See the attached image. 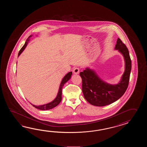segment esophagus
Segmentation results:
<instances>
[{"mask_svg":"<svg viewBox=\"0 0 147 147\" xmlns=\"http://www.w3.org/2000/svg\"><path fill=\"white\" fill-rule=\"evenodd\" d=\"M79 71H80V69L77 67H75V68L73 70V72L75 74H78L79 73Z\"/></svg>","mask_w":147,"mask_h":147,"instance_id":"obj_1","label":"esophagus"}]
</instances>
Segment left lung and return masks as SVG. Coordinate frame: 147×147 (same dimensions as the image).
<instances>
[{
	"instance_id": "1",
	"label": "left lung",
	"mask_w": 147,
	"mask_h": 147,
	"mask_svg": "<svg viewBox=\"0 0 147 147\" xmlns=\"http://www.w3.org/2000/svg\"><path fill=\"white\" fill-rule=\"evenodd\" d=\"M115 49L124 57L125 70L118 84H111L103 81L95 71L86 68L80 72L82 79V90L84 98L95 106H105L118 100L128 88L131 70V60L127 47L118 38Z\"/></svg>"
}]
</instances>
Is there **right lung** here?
Returning a JSON list of instances; mask_svg holds the SVG:
<instances>
[{
  "label": "right lung",
  "instance_id": "1",
  "mask_svg": "<svg viewBox=\"0 0 147 147\" xmlns=\"http://www.w3.org/2000/svg\"><path fill=\"white\" fill-rule=\"evenodd\" d=\"M32 37V35H30V36H29V37L27 38V39L26 40V41L25 42V44L24 46L22 48V49L19 51V53H18V56L19 55L22 53V51L24 50L25 48L27 46V44L28 43V41L30 40V38ZM72 75V72H69L67 74V75L63 78L62 81L60 83V84L59 89L58 90V92L57 95V97L56 98L52 101L51 102H50L49 103L43 105H41V106H35L34 105H32L34 108H37L38 109L41 110H47L51 109L53 108H55V107L58 106L59 104L60 101H61V95H62V89H63V86H64V84H66L67 81L69 80V79L71 78Z\"/></svg>",
  "mask_w": 147,
  "mask_h": 147
}]
</instances>
